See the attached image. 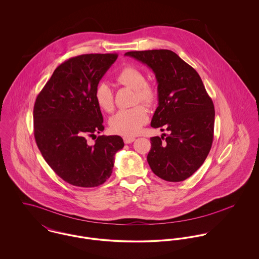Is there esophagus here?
I'll return each instance as SVG.
<instances>
[{
    "label": "esophagus",
    "mask_w": 259,
    "mask_h": 259,
    "mask_svg": "<svg viewBox=\"0 0 259 259\" xmlns=\"http://www.w3.org/2000/svg\"><path fill=\"white\" fill-rule=\"evenodd\" d=\"M135 138H133V137H123V142L125 143V144H132L133 142H135Z\"/></svg>",
    "instance_id": "esophagus-1"
}]
</instances>
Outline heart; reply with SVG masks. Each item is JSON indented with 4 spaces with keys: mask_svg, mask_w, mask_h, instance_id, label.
I'll use <instances>...</instances> for the list:
<instances>
[{
    "mask_svg": "<svg viewBox=\"0 0 259 259\" xmlns=\"http://www.w3.org/2000/svg\"><path fill=\"white\" fill-rule=\"evenodd\" d=\"M115 79L118 83L135 91V104L142 102L146 105H151L153 103L155 91L151 84L146 81L145 74L139 69L132 66L124 67L116 74ZM94 98L102 111L111 112L113 110V93L109 83L100 82L95 89ZM148 118V110L142 105H137L131 109L115 112L110 118L109 124L112 133L132 137L140 133Z\"/></svg>",
    "mask_w": 259,
    "mask_h": 259,
    "instance_id": "1",
    "label": "heart"
}]
</instances>
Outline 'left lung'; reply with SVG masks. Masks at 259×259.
<instances>
[{
	"mask_svg": "<svg viewBox=\"0 0 259 259\" xmlns=\"http://www.w3.org/2000/svg\"><path fill=\"white\" fill-rule=\"evenodd\" d=\"M147 65L157 81L158 107L150 125L169 132L150 139L148 162L155 176L183 182L204 162L212 146L214 106L197 72L169 50L127 52Z\"/></svg>",
	"mask_w": 259,
	"mask_h": 259,
	"instance_id": "left-lung-1",
	"label": "left lung"
}]
</instances>
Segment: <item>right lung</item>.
Segmentation results:
<instances>
[{
    "label": "right lung",
    "instance_id": "1",
    "mask_svg": "<svg viewBox=\"0 0 259 259\" xmlns=\"http://www.w3.org/2000/svg\"><path fill=\"white\" fill-rule=\"evenodd\" d=\"M117 59L116 54H89L60 65L37 95L34 135L52 169L80 187L103 185L111 177L114 154L124 144L118 136H100L104 118L94 92Z\"/></svg>",
    "mask_w": 259,
    "mask_h": 259
}]
</instances>
